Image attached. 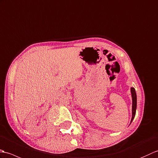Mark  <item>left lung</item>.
<instances>
[{
	"label": "left lung",
	"instance_id": "left-lung-1",
	"mask_svg": "<svg viewBox=\"0 0 158 158\" xmlns=\"http://www.w3.org/2000/svg\"><path fill=\"white\" fill-rule=\"evenodd\" d=\"M131 94H132V119L131 122L132 121L133 119L135 118V115L136 114V94L135 89L132 87L131 88Z\"/></svg>",
	"mask_w": 158,
	"mask_h": 158
}]
</instances>
